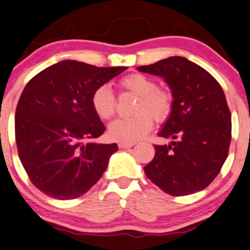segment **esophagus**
<instances>
[{"mask_svg":"<svg viewBox=\"0 0 250 250\" xmlns=\"http://www.w3.org/2000/svg\"><path fill=\"white\" fill-rule=\"evenodd\" d=\"M133 145H135V143H132V142H120L118 146H119V148H122V149H126V148L132 147Z\"/></svg>","mask_w":250,"mask_h":250,"instance_id":"esophagus-1","label":"esophagus"}]
</instances>
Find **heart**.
Here are the masks:
<instances>
[{
    "label": "heart",
    "mask_w": 250,
    "mask_h": 250,
    "mask_svg": "<svg viewBox=\"0 0 250 250\" xmlns=\"http://www.w3.org/2000/svg\"><path fill=\"white\" fill-rule=\"evenodd\" d=\"M123 90L137 96L132 117L119 118L108 127V133L115 141L135 142L147 135L155 123L167 120L174 107V96L167 88L159 87L157 83L145 74L133 73L119 81ZM91 104L93 112L102 120H108L115 114L117 100L112 88L101 85L92 92Z\"/></svg>",
    "instance_id": "obj_1"
}]
</instances>
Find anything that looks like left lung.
Here are the masks:
<instances>
[{"label":"left lung","instance_id":"8db88e82","mask_svg":"<svg viewBox=\"0 0 250 250\" xmlns=\"http://www.w3.org/2000/svg\"><path fill=\"white\" fill-rule=\"evenodd\" d=\"M138 70L164 78L174 96L172 112L159 132L172 142L154 146L146 175L171 196L202 191L229 155L231 113L222 87L206 69L184 57H169Z\"/></svg>","mask_w":250,"mask_h":250}]
</instances>
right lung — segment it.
I'll use <instances>...</instances> for the list:
<instances>
[{
	"label": "right lung",
	"mask_w": 250,
	"mask_h": 250,
	"mask_svg": "<svg viewBox=\"0 0 250 250\" xmlns=\"http://www.w3.org/2000/svg\"><path fill=\"white\" fill-rule=\"evenodd\" d=\"M125 69L63 61L26 83L17 104L16 142L29 179L44 194L79 198L102 177L118 146L92 142L105 127L91 96Z\"/></svg>",
	"instance_id": "add662e5"
}]
</instances>
